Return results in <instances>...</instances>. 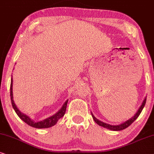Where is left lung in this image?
Instances as JSON below:
<instances>
[{
  "label": "left lung",
  "instance_id": "left-lung-1",
  "mask_svg": "<svg viewBox=\"0 0 154 154\" xmlns=\"http://www.w3.org/2000/svg\"><path fill=\"white\" fill-rule=\"evenodd\" d=\"M146 97H145L144 100L143 101L142 104L141 105V106H140L139 109H138L137 112L136 113L135 115H134L132 118L130 119L127 120L125 122H124L123 124H119V125H110V124H109L104 123V122H101L100 120L97 119L95 117L94 115H93L92 113H91V116H92L93 119L94 120V122H96L98 125L102 126V127H104V128H106V129L112 130V131H121V130H123L124 129H126V128H127L128 126H129L132 123H133L134 121H135L138 117H139L140 114H141V112H142V109H143V107H144V106L146 104Z\"/></svg>",
  "mask_w": 154,
  "mask_h": 154
}]
</instances>
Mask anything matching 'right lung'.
Wrapping results in <instances>:
<instances>
[{
	"label": "right lung",
	"instance_id": "obj_1",
	"mask_svg": "<svg viewBox=\"0 0 154 154\" xmlns=\"http://www.w3.org/2000/svg\"><path fill=\"white\" fill-rule=\"evenodd\" d=\"M11 103H12V106L13 109H14L15 112H16L17 116L22 119L23 122H25L29 126H32V127L37 128V129H46V128H50L51 126L55 125L57 124V121L62 118L65 115L66 112V108H67V104L68 102V100L66 101L62 108L56 113L55 114L52 115V116L45 119L40 121V122H35L34 120L31 119L30 116H27L26 114H24L23 113L20 112V110L17 109L16 105L15 104L14 101H13V77H11Z\"/></svg>",
	"mask_w": 154,
	"mask_h": 154
}]
</instances>
